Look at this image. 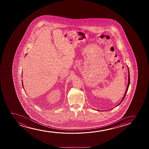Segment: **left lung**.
<instances>
[{
	"label": "left lung",
	"mask_w": 149,
	"mask_h": 149,
	"mask_svg": "<svg viewBox=\"0 0 149 149\" xmlns=\"http://www.w3.org/2000/svg\"><path fill=\"white\" fill-rule=\"evenodd\" d=\"M128 73H129V76H128V86H127V89L126 91V92H125V95L124 96V97H123V98L122 100L121 101V102H120L121 103V102H122L123 100H124V99L125 97V96H126V94L127 92V91H128V88H129V84H130V75H129V71H128ZM120 103L119 104H120ZM118 104V105H119Z\"/></svg>",
	"instance_id": "1"
}]
</instances>
